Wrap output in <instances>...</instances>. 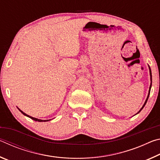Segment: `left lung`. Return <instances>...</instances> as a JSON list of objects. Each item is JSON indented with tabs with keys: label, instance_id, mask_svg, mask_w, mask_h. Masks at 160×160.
Listing matches in <instances>:
<instances>
[{
	"label": "left lung",
	"instance_id": "1",
	"mask_svg": "<svg viewBox=\"0 0 160 160\" xmlns=\"http://www.w3.org/2000/svg\"><path fill=\"white\" fill-rule=\"evenodd\" d=\"M149 70H150V81H151V82H150V88H149V92H148V97H147V99H146V100H145V103H144V104H143V106L142 107V108L141 109H140V111L138 112L136 114H138V113H140V111H141L143 108H144V107H145V105L146 104V103H147V101H148V98H149V95H150V90H151V87H152V72H151V69H150V66H149Z\"/></svg>",
	"mask_w": 160,
	"mask_h": 160
}]
</instances>
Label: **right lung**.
<instances>
[{
  "instance_id": "right-lung-1",
  "label": "right lung",
  "mask_w": 160,
  "mask_h": 160,
  "mask_svg": "<svg viewBox=\"0 0 160 160\" xmlns=\"http://www.w3.org/2000/svg\"><path fill=\"white\" fill-rule=\"evenodd\" d=\"M18 109H19V111H20V112L22 113L23 115H25V116H28V117H29V118H32V120H34V121H39V122H46V121H50L51 119H49V120H42V119H39V118H34V117H32V116H29V115H28L27 114V113H25V112H23L22 111V110H20V109H19V108L18 107Z\"/></svg>"
}]
</instances>
